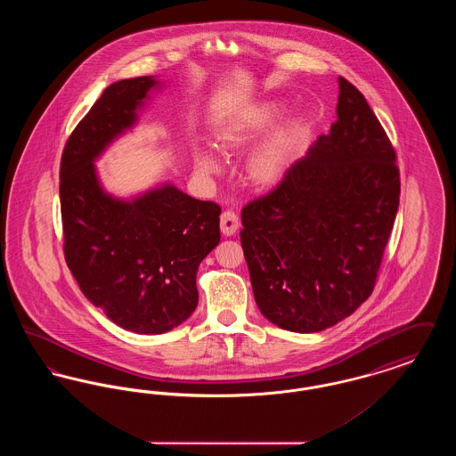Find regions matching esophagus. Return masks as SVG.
<instances>
[{"label": "esophagus", "instance_id": "esophagus-1", "mask_svg": "<svg viewBox=\"0 0 456 456\" xmlns=\"http://www.w3.org/2000/svg\"><path fill=\"white\" fill-rule=\"evenodd\" d=\"M220 229L225 236H232L236 234L239 229V216L232 210H225L220 216Z\"/></svg>", "mask_w": 456, "mask_h": 456}]
</instances>
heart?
I'll return each mask as SVG.
<instances>
[{"label":"heart","instance_id":"b5f03b06","mask_svg":"<svg viewBox=\"0 0 456 456\" xmlns=\"http://www.w3.org/2000/svg\"><path fill=\"white\" fill-rule=\"evenodd\" d=\"M283 114L281 104L268 102L261 108L246 114L224 128L218 136V145L224 152L232 153L242 151L255 143L265 131L270 130ZM304 134L303 121L296 119L275 131L253 152L246 166L248 179L260 188L275 186L282 179L292 164ZM198 171L207 174L218 173L217 159L210 152L196 153Z\"/></svg>","mask_w":456,"mask_h":456}]
</instances>
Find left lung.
I'll list each match as a JSON object with an SVG mask.
<instances>
[{"instance_id":"8db88e82","label":"left lung","mask_w":456,"mask_h":456,"mask_svg":"<svg viewBox=\"0 0 456 456\" xmlns=\"http://www.w3.org/2000/svg\"><path fill=\"white\" fill-rule=\"evenodd\" d=\"M338 86L330 133L240 212L256 304L297 333L337 325L368 299L400 201L387 131L357 88L344 77Z\"/></svg>"}]
</instances>
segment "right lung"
I'll use <instances>...</instances> for the list:
<instances>
[{
	"instance_id": "1",
	"label": "right lung",
	"mask_w": 456,
	"mask_h": 456,
	"mask_svg": "<svg viewBox=\"0 0 456 456\" xmlns=\"http://www.w3.org/2000/svg\"><path fill=\"white\" fill-rule=\"evenodd\" d=\"M152 77L109 86L66 140L60 166L63 251L80 290L112 323L169 331L198 304L196 270L220 240V207L171 184L133 201L106 195L94 159L134 123Z\"/></svg>"
}]
</instances>
